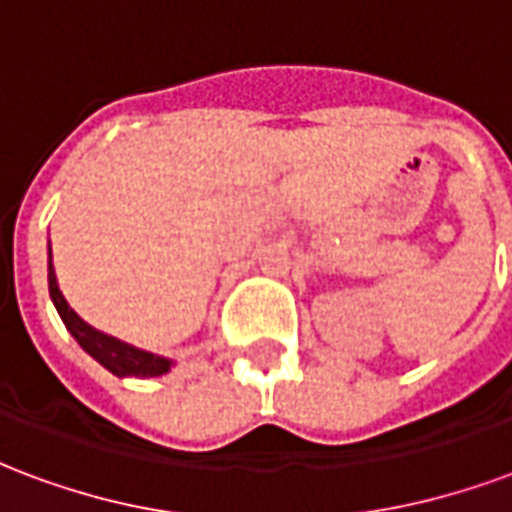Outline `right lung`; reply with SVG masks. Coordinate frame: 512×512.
Returning <instances> with one entry per match:
<instances>
[{
	"instance_id": "obj_1",
	"label": "right lung",
	"mask_w": 512,
	"mask_h": 512,
	"mask_svg": "<svg viewBox=\"0 0 512 512\" xmlns=\"http://www.w3.org/2000/svg\"><path fill=\"white\" fill-rule=\"evenodd\" d=\"M49 293L54 307L60 312L65 329L73 334V340L82 345L87 354L93 356L95 362L115 373V376H136V378H153L169 373L172 362L164 359V356L150 354V351H142V348H134V345L117 340L112 334H104L93 329L90 323H84L76 312L71 310V304L62 296L60 285H57V274H54V266H51V249H49Z\"/></svg>"
}]
</instances>
